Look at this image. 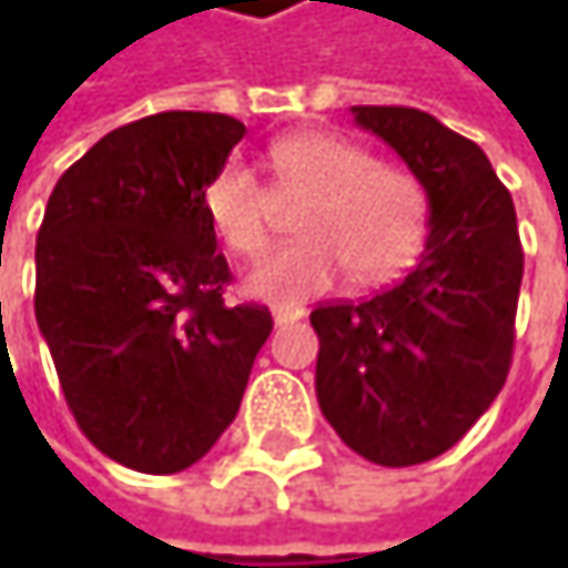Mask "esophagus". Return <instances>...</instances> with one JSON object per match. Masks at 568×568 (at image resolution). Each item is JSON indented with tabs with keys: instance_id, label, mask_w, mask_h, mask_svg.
Listing matches in <instances>:
<instances>
[{
	"instance_id": "34e87169",
	"label": "esophagus",
	"mask_w": 568,
	"mask_h": 568,
	"mask_svg": "<svg viewBox=\"0 0 568 568\" xmlns=\"http://www.w3.org/2000/svg\"><path fill=\"white\" fill-rule=\"evenodd\" d=\"M302 315H305V308H302V305H276V308H273L276 325H292V322H298Z\"/></svg>"
}]
</instances>
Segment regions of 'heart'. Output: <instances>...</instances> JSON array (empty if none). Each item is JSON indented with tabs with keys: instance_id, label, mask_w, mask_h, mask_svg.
Here are the masks:
<instances>
[{
	"instance_id": "obj_1",
	"label": "heart",
	"mask_w": 568,
	"mask_h": 568,
	"mask_svg": "<svg viewBox=\"0 0 568 568\" xmlns=\"http://www.w3.org/2000/svg\"><path fill=\"white\" fill-rule=\"evenodd\" d=\"M273 190L295 200V243L263 256L246 273V292L263 302L295 305L338 283H388L424 246L430 200L404 168L378 164L362 144L305 131L270 144ZM203 213L236 256H256L270 243L273 193L243 161H226L203 186Z\"/></svg>"
}]
</instances>
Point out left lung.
I'll use <instances>...</instances> for the list:
<instances>
[{"instance_id": "1", "label": "left lung", "mask_w": 568, "mask_h": 568, "mask_svg": "<svg viewBox=\"0 0 568 568\" xmlns=\"http://www.w3.org/2000/svg\"><path fill=\"white\" fill-rule=\"evenodd\" d=\"M430 200L420 263L365 302H322L315 395L365 460L410 467L450 450L500 395L513 362L523 246L487 154L417 108H352Z\"/></svg>"}]
</instances>
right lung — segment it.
<instances>
[{
  "label": "right lung",
  "mask_w": 568,
  "mask_h": 568,
  "mask_svg": "<svg viewBox=\"0 0 568 568\" xmlns=\"http://www.w3.org/2000/svg\"><path fill=\"white\" fill-rule=\"evenodd\" d=\"M243 121L164 111L104 134L58 176L36 243V318L84 437L141 474H180L233 424L273 332L233 280L203 186Z\"/></svg>",
  "instance_id": "1"
}]
</instances>
